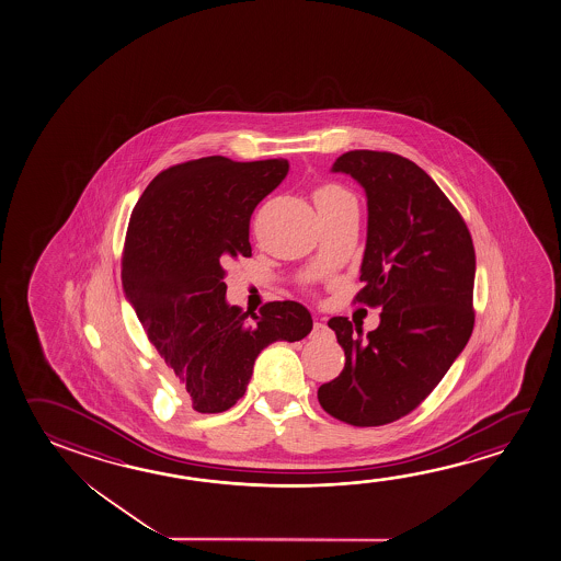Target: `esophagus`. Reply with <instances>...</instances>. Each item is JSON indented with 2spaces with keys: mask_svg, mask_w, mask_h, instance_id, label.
<instances>
[{
  "mask_svg": "<svg viewBox=\"0 0 561 561\" xmlns=\"http://www.w3.org/2000/svg\"><path fill=\"white\" fill-rule=\"evenodd\" d=\"M328 332H330V328H328V325H325V323H323L322 320H316V322H313V328H312L313 337H318V335H323V333H328Z\"/></svg>",
  "mask_w": 561,
  "mask_h": 561,
  "instance_id": "esophagus-1",
  "label": "esophagus"
}]
</instances>
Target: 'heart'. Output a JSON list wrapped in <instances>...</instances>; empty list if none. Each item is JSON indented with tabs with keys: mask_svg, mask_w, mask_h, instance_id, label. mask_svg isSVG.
I'll use <instances>...</instances> for the list:
<instances>
[{
	"mask_svg": "<svg viewBox=\"0 0 561 561\" xmlns=\"http://www.w3.org/2000/svg\"><path fill=\"white\" fill-rule=\"evenodd\" d=\"M343 198H352V194L347 191H343L340 186H333V184L320 186L318 191L313 192V204H316V208H322L325 204H332L335 199Z\"/></svg>",
	"mask_w": 561,
	"mask_h": 561,
	"instance_id": "obj_1",
	"label": "heart"
}]
</instances>
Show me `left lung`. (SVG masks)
<instances>
[{"label":"left lung","mask_w":561,"mask_h":561,"mask_svg":"<svg viewBox=\"0 0 561 561\" xmlns=\"http://www.w3.org/2000/svg\"><path fill=\"white\" fill-rule=\"evenodd\" d=\"M332 171L350 174L367 194L355 302L382 312L365 340L343 316L328 322L345 367L318 389V400L345 424L382 426L416 409L469 342L476 249L461 214L416 162L394 152L350 151Z\"/></svg>","instance_id":"obj_1"}]
</instances>
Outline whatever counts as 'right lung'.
I'll use <instances>...</instances> for the list:
<instances>
[{
    "label": "right lung",
    "instance_id": "add662e5",
    "mask_svg": "<svg viewBox=\"0 0 561 561\" xmlns=\"http://www.w3.org/2000/svg\"><path fill=\"white\" fill-rule=\"evenodd\" d=\"M286 172L285 159L216 154L174 164L152 179L129 219L125 298L202 414L231 409L245 394L266 345L312 332V316L293 300L268 302L251 320L226 300L224 266L251 256V214Z\"/></svg>",
    "mask_w": 561,
    "mask_h": 561
}]
</instances>
